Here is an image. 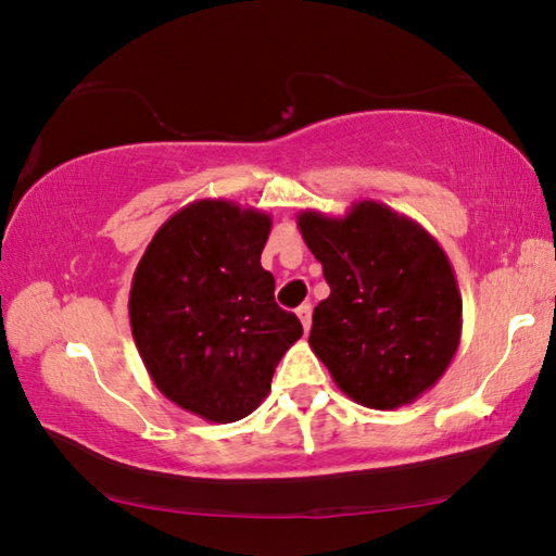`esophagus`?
I'll return each mask as SVG.
<instances>
[{"label":"esophagus","mask_w":556,"mask_h":556,"mask_svg":"<svg viewBox=\"0 0 556 556\" xmlns=\"http://www.w3.org/2000/svg\"><path fill=\"white\" fill-rule=\"evenodd\" d=\"M296 316H299V320H301V326H304V330L308 332V330H311V304H301V306L296 308Z\"/></svg>","instance_id":"34e87169"}]
</instances>
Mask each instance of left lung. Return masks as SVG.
I'll list each match as a JSON object with an SVG mask.
<instances>
[{"mask_svg": "<svg viewBox=\"0 0 556 556\" xmlns=\"http://www.w3.org/2000/svg\"><path fill=\"white\" fill-rule=\"evenodd\" d=\"M296 226L330 287L308 345L338 389L391 410L435 387L462 338L457 277L438 240L375 199L345 216L306 208Z\"/></svg>", "mask_w": 556, "mask_h": 556, "instance_id": "8db88e82", "label": "left lung"}]
</instances>
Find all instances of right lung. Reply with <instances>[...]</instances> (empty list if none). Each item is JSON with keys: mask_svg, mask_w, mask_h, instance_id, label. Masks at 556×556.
I'll return each mask as SVG.
<instances>
[{"mask_svg": "<svg viewBox=\"0 0 556 556\" xmlns=\"http://www.w3.org/2000/svg\"><path fill=\"white\" fill-rule=\"evenodd\" d=\"M269 230L265 211L191 201L157 228L130 281V332L150 379L208 422L250 416L304 332L260 265Z\"/></svg>", "mask_w": 556, "mask_h": 556, "instance_id": "obj_1", "label": "right lung"}]
</instances>
